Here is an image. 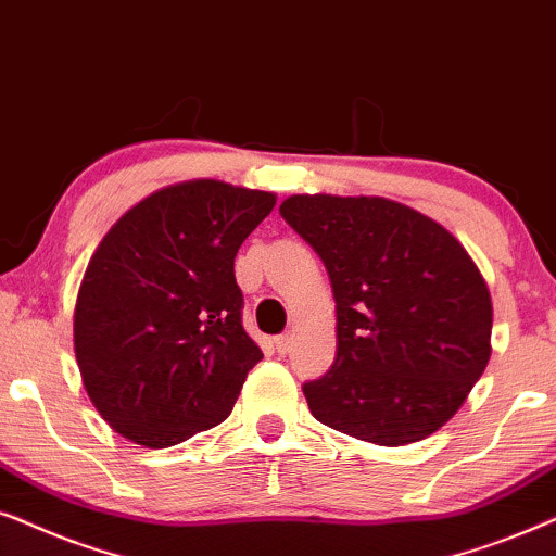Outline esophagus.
I'll return each instance as SVG.
<instances>
[{"instance_id":"obj_1","label":"esophagus","mask_w":556,"mask_h":556,"mask_svg":"<svg viewBox=\"0 0 556 556\" xmlns=\"http://www.w3.org/2000/svg\"><path fill=\"white\" fill-rule=\"evenodd\" d=\"M274 345H277V353L287 355L292 351V336H279L277 340H274Z\"/></svg>"}]
</instances>
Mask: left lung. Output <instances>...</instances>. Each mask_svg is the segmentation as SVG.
<instances>
[{
  "instance_id": "8db88e82",
  "label": "left lung",
  "mask_w": 556,
  "mask_h": 556,
  "mask_svg": "<svg viewBox=\"0 0 556 556\" xmlns=\"http://www.w3.org/2000/svg\"><path fill=\"white\" fill-rule=\"evenodd\" d=\"M279 213L323 258L336 361L302 387L317 421L383 447L438 432L491 361L493 302L445 226L379 195H290Z\"/></svg>"
}]
</instances>
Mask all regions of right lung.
<instances>
[{
    "mask_svg": "<svg viewBox=\"0 0 556 556\" xmlns=\"http://www.w3.org/2000/svg\"><path fill=\"white\" fill-rule=\"evenodd\" d=\"M277 195L211 180L154 190L88 258L73 351L114 432L162 450L233 412L262 351L241 328L233 258Z\"/></svg>",
    "mask_w": 556,
    "mask_h": 556,
    "instance_id": "obj_1",
    "label": "right lung"
}]
</instances>
